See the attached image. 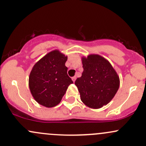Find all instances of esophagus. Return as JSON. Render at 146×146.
<instances>
[{
  "label": "esophagus",
  "mask_w": 146,
  "mask_h": 146,
  "mask_svg": "<svg viewBox=\"0 0 146 146\" xmlns=\"http://www.w3.org/2000/svg\"><path fill=\"white\" fill-rule=\"evenodd\" d=\"M75 80H76V77H75V76L73 77V78H72V80H73V82H75Z\"/></svg>",
  "instance_id": "obj_1"
}]
</instances>
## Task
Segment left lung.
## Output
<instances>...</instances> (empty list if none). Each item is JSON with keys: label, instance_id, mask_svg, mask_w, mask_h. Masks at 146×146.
I'll return each instance as SVG.
<instances>
[{"label": "left lung", "instance_id": "1", "mask_svg": "<svg viewBox=\"0 0 146 146\" xmlns=\"http://www.w3.org/2000/svg\"><path fill=\"white\" fill-rule=\"evenodd\" d=\"M84 71L75 84L82 102L91 108L109 103L119 87V78L109 62L99 55L82 58Z\"/></svg>", "mask_w": 146, "mask_h": 146}]
</instances>
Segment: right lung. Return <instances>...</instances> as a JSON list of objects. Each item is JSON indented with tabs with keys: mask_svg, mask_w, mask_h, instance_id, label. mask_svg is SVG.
Segmentation results:
<instances>
[{
	"mask_svg": "<svg viewBox=\"0 0 146 146\" xmlns=\"http://www.w3.org/2000/svg\"><path fill=\"white\" fill-rule=\"evenodd\" d=\"M67 56L55 50L33 66L29 78V86L35 100L47 108L61 102L68 86L73 84L65 66Z\"/></svg>",
	"mask_w": 146,
	"mask_h": 146,
	"instance_id": "right-lung-1",
	"label": "right lung"
}]
</instances>
